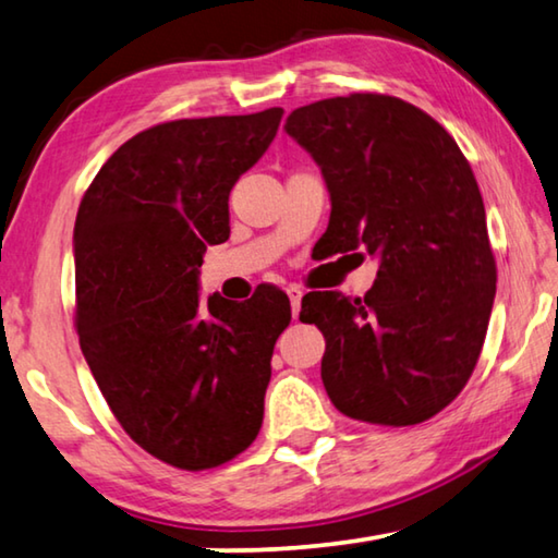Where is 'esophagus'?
Wrapping results in <instances>:
<instances>
[{"mask_svg": "<svg viewBox=\"0 0 558 558\" xmlns=\"http://www.w3.org/2000/svg\"><path fill=\"white\" fill-rule=\"evenodd\" d=\"M288 298H290V307H292V317L298 319V315H300V302H302V290L300 288H288Z\"/></svg>", "mask_w": 558, "mask_h": 558, "instance_id": "esophagus-1", "label": "esophagus"}]
</instances>
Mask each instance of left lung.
Wrapping results in <instances>:
<instances>
[{"label":"left lung","instance_id":"8db88e82","mask_svg":"<svg viewBox=\"0 0 558 558\" xmlns=\"http://www.w3.org/2000/svg\"><path fill=\"white\" fill-rule=\"evenodd\" d=\"M286 132L332 202L319 243L379 260L364 298H302L300 319L327 342L329 401L379 426L428 421L468 384L493 315L497 268L475 174L436 120L391 96L310 102Z\"/></svg>","mask_w":558,"mask_h":558}]
</instances>
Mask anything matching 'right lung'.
I'll use <instances>...</instances> for the list:
<instances>
[{"instance_id": "1", "label": "right lung", "mask_w": 558, "mask_h": 558, "mask_svg": "<svg viewBox=\"0 0 558 558\" xmlns=\"http://www.w3.org/2000/svg\"><path fill=\"white\" fill-rule=\"evenodd\" d=\"M282 108L162 122L118 147L73 229L75 329L128 436L182 470L256 440L290 300L199 295L206 245L229 239V194L270 147Z\"/></svg>"}]
</instances>
